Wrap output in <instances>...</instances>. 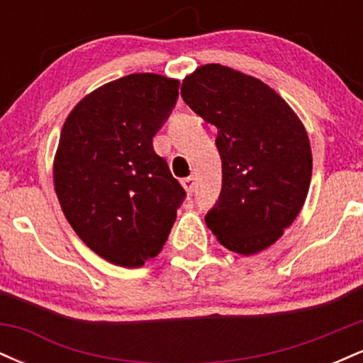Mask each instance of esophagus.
I'll return each instance as SVG.
<instances>
[{
    "label": "esophagus",
    "instance_id": "esophagus-1",
    "mask_svg": "<svg viewBox=\"0 0 363 363\" xmlns=\"http://www.w3.org/2000/svg\"><path fill=\"white\" fill-rule=\"evenodd\" d=\"M181 184H182V187H184V191H186L187 194H193V193H194V189H196V179H194L193 176L182 179Z\"/></svg>",
    "mask_w": 363,
    "mask_h": 363
}]
</instances>
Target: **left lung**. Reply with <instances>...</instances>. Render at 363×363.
Segmentation results:
<instances>
[{
  "mask_svg": "<svg viewBox=\"0 0 363 363\" xmlns=\"http://www.w3.org/2000/svg\"><path fill=\"white\" fill-rule=\"evenodd\" d=\"M181 97L218 129L222 193L205 216L208 228L228 251H264L309 193L312 152L302 121L264 82L215 62L187 74Z\"/></svg>",
  "mask_w": 363,
  "mask_h": 363,
  "instance_id": "1",
  "label": "left lung"
}]
</instances>
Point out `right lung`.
I'll return each mask as SVG.
<instances>
[{
  "label": "right lung",
  "mask_w": 363,
  "mask_h": 363,
  "mask_svg": "<svg viewBox=\"0 0 363 363\" xmlns=\"http://www.w3.org/2000/svg\"><path fill=\"white\" fill-rule=\"evenodd\" d=\"M177 89L176 78L128 74L85 95L62 124L52 164L61 210L112 264L140 268L155 257L186 196L152 143Z\"/></svg>",
  "instance_id": "right-lung-1"
}]
</instances>
